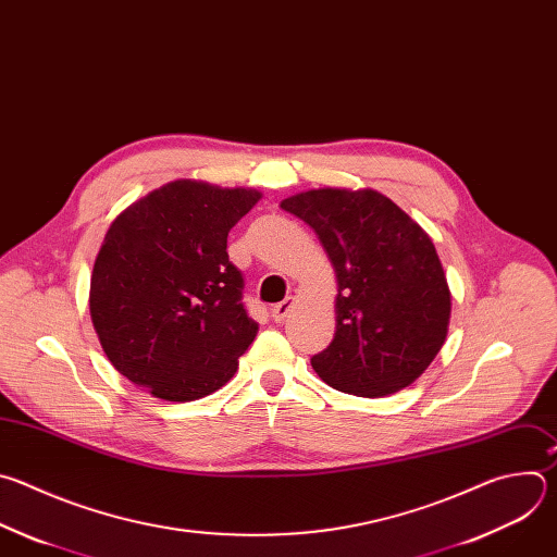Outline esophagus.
Instances as JSON below:
<instances>
[{"label": "esophagus", "mask_w": 557, "mask_h": 557, "mask_svg": "<svg viewBox=\"0 0 557 557\" xmlns=\"http://www.w3.org/2000/svg\"><path fill=\"white\" fill-rule=\"evenodd\" d=\"M292 305H294V298H285L283 302H278V305H274L272 307V320L274 322H283L285 320V315L289 313V309H292Z\"/></svg>", "instance_id": "34e87169"}]
</instances>
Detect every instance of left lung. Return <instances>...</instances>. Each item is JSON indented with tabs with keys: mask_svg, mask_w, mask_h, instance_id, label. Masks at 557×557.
Here are the masks:
<instances>
[{
	"mask_svg": "<svg viewBox=\"0 0 557 557\" xmlns=\"http://www.w3.org/2000/svg\"><path fill=\"white\" fill-rule=\"evenodd\" d=\"M281 208L313 228L338 278L336 333L313 371L358 397L412 384L446 343L453 309L432 239L371 188L307 190Z\"/></svg>",
	"mask_w": 557,
	"mask_h": 557,
	"instance_id": "left-lung-1",
	"label": "left lung"
}]
</instances>
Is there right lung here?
Returning <instances> with one entry per match:
<instances>
[{
	"mask_svg": "<svg viewBox=\"0 0 557 557\" xmlns=\"http://www.w3.org/2000/svg\"><path fill=\"white\" fill-rule=\"evenodd\" d=\"M259 199L252 188L175 180L111 221L94 261L89 313L109 362L153 397L214 393L252 345L259 324L226 248Z\"/></svg>",
	"mask_w": 557,
	"mask_h": 557,
	"instance_id": "obj_1",
	"label": "right lung"
}]
</instances>
